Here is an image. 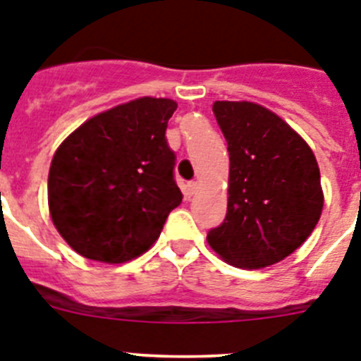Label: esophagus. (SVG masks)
I'll list each match as a JSON object with an SVG mask.
<instances>
[{"mask_svg":"<svg viewBox=\"0 0 361 361\" xmlns=\"http://www.w3.org/2000/svg\"><path fill=\"white\" fill-rule=\"evenodd\" d=\"M197 190H199V183H195V180H191V183L186 184V195L188 197L195 195Z\"/></svg>","mask_w":361,"mask_h":361,"instance_id":"1","label":"esophagus"}]
</instances>
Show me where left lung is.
I'll return each instance as SVG.
<instances>
[{
    "label": "left lung",
    "mask_w": 361,
    "mask_h": 361,
    "mask_svg": "<svg viewBox=\"0 0 361 361\" xmlns=\"http://www.w3.org/2000/svg\"><path fill=\"white\" fill-rule=\"evenodd\" d=\"M229 152L228 213L208 244L231 266L260 269L298 250L324 208L320 170L283 119L247 101H215Z\"/></svg>",
    "instance_id": "left-lung-1"
}]
</instances>
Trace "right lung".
<instances>
[{
	"label": "right lung",
	"mask_w": 361,
	"mask_h": 361,
	"mask_svg": "<svg viewBox=\"0 0 361 361\" xmlns=\"http://www.w3.org/2000/svg\"><path fill=\"white\" fill-rule=\"evenodd\" d=\"M171 99L141 97L97 114L54 153L49 208L66 244L81 257L128 262L157 240L183 202L166 141Z\"/></svg>",
	"instance_id": "1"
}]
</instances>
